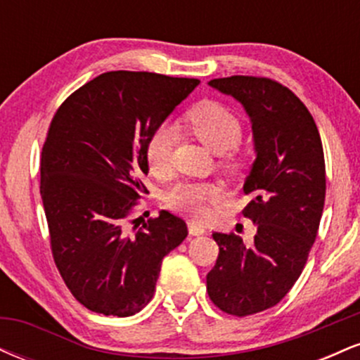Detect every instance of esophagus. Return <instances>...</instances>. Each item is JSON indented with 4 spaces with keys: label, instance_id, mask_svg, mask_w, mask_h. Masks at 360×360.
Instances as JSON below:
<instances>
[{
    "label": "esophagus",
    "instance_id": "1",
    "mask_svg": "<svg viewBox=\"0 0 360 360\" xmlns=\"http://www.w3.org/2000/svg\"><path fill=\"white\" fill-rule=\"evenodd\" d=\"M188 226H189V233L191 235H194V237H198V235H205L206 233V229L203 225H200V223L198 221H194V220H191L188 223Z\"/></svg>",
    "mask_w": 360,
    "mask_h": 360
}]
</instances>
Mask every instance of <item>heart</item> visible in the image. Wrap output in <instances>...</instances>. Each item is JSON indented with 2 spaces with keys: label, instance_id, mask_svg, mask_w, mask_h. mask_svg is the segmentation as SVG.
<instances>
[{
  "label": "heart",
  "instance_id": "heart-1",
  "mask_svg": "<svg viewBox=\"0 0 360 360\" xmlns=\"http://www.w3.org/2000/svg\"><path fill=\"white\" fill-rule=\"evenodd\" d=\"M184 125L200 142L214 154H220L223 164H233L230 152L240 142L242 123L232 110L218 101H201L186 113ZM176 142L174 128L159 125L152 130L146 142V159L154 174H166L171 166L172 147ZM225 198V189L218 183L184 181L167 193L166 201L171 208L193 218H203L210 203Z\"/></svg>",
  "mask_w": 360,
  "mask_h": 360
}]
</instances>
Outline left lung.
Returning <instances> with one entry per match:
<instances>
[{
    "mask_svg": "<svg viewBox=\"0 0 360 360\" xmlns=\"http://www.w3.org/2000/svg\"><path fill=\"white\" fill-rule=\"evenodd\" d=\"M208 84L240 103L254 135L243 217L257 233L252 245L235 233H213L220 254L206 276L210 300L229 315L247 316L278 304L307 264L323 213V147L311 113L286 86L252 76Z\"/></svg>",
    "mask_w": 360,
    "mask_h": 360,
    "instance_id": "1",
    "label": "left lung"
}]
</instances>
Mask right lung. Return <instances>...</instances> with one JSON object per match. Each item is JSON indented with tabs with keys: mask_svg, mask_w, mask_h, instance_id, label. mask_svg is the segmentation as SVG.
Listing matches in <instances>:
<instances>
[{
	"mask_svg": "<svg viewBox=\"0 0 360 360\" xmlns=\"http://www.w3.org/2000/svg\"><path fill=\"white\" fill-rule=\"evenodd\" d=\"M198 79L111 71L74 91L53 115L40 159V194L52 255L65 286L91 311L139 313L155 291L160 264L188 237L160 212L127 226L148 172V135Z\"/></svg>",
	"mask_w": 360,
	"mask_h": 360,
	"instance_id": "1",
	"label": "right lung"
}]
</instances>
